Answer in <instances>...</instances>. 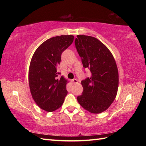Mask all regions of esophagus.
Wrapping results in <instances>:
<instances>
[{
	"label": "esophagus",
	"instance_id": "esophagus-1",
	"mask_svg": "<svg viewBox=\"0 0 146 146\" xmlns=\"http://www.w3.org/2000/svg\"><path fill=\"white\" fill-rule=\"evenodd\" d=\"M71 82H73V83H78V80H77L76 78H74L71 80Z\"/></svg>",
	"mask_w": 146,
	"mask_h": 146
}]
</instances>
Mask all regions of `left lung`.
I'll return each instance as SVG.
<instances>
[{"mask_svg": "<svg viewBox=\"0 0 146 146\" xmlns=\"http://www.w3.org/2000/svg\"><path fill=\"white\" fill-rule=\"evenodd\" d=\"M75 44L83 67L91 71V76L82 81L83 91L77 100L93 113L106 110L116 97L119 73L112 54L94 37L78 35Z\"/></svg>", "mask_w": 146, "mask_h": 146, "instance_id": "obj_1", "label": "left lung"}]
</instances>
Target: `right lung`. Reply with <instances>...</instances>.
I'll list each match as a JSON object with an SVG mask.
<instances>
[{
    "mask_svg": "<svg viewBox=\"0 0 146 146\" xmlns=\"http://www.w3.org/2000/svg\"><path fill=\"white\" fill-rule=\"evenodd\" d=\"M74 36L61 35L49 38L37 48L31 61L29 84L36 104L48 112L53 111L63 104L68 92L67 80L58 78V65L61 54L72 44Z\"/></svg>",
    "mask_w": 146,
    "mask_h": 146,
    "instance_id": "1",
    "label": "right lung"
}]
</instances>
